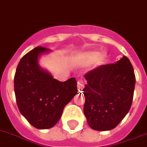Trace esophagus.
Instances as JSON below:
<instances>
[{
    "instance_id": "34e87169",
    "label": "esophagus",
    "mask_w": 147,
    "mask_h": 147,
    "mask_svg": "<svg viewBox=\"0 0 147 147\" xmlns=\"http://www.w3.org/2000/svg\"><path fill=\"white\" fill-rule=\"evenodd\" d=\"M84 83L83 80H79L78 83V89L79 91L82 90L84 89Z\"/></svg>"
}]
</instances>
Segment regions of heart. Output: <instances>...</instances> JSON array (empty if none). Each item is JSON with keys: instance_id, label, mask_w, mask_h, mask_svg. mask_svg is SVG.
I'll use <instances>...</instances> for the list:
<instances>
[{"instance_id": "heart-1", "label": "heart", "mask_w": 147, "mask_h": 147, "mask_svg": "<svg viewBox=\"0 0 147 147\" xmlns=\"http://www.w3.org/2000/svg\"><path fill=\"white\" fill-rule=\"evenodd\" d=\"M106 58L107 56L105 53H101L99 54L98 52L90 51L83 54L81 57V60L85 64L90 63L94 60H95L96 66H99V65L103 64L105 61L106 60Z\"/></svg>"}]
</instances>
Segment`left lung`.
Segmentation results:
<instances>
[{"label":"left lung","instance_id":"left-lung-1","mask_svg":"<svg viewBox=\"0 0 147 147\" xmlns=\"http://www.w3.org/2000/svg\"><path fill=\"white\" fill-rule=\"evenodd\" d=\"M84 113L91 129L106 131L119 124L129 111L136 84L134 69L125 56L84 75Z\"/></svg>","mask_w":147,"mask_h":147}]
</instances>
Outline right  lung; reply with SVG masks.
Listing matches in <instances>:
<instances>
[{
    "mask_svg": "<svg viewBox=\"0 0 147 147\" xmlns=\"http://www.w3.org/2000/svg\"><path fill=\"white\" fill-rule=\"evenodd\" d=\"M49 51V49L38 46L25 54L18 63L14 79L21 114L39 129L57 124L64 107L78 93L75 78L61 82L38 66L39 56Z\"/></svg>",
    "mask_w": 147,
    "mask_h": 147,
    "instance_id": "obj_1",
    "label": "right lung"
}]
</instances>
